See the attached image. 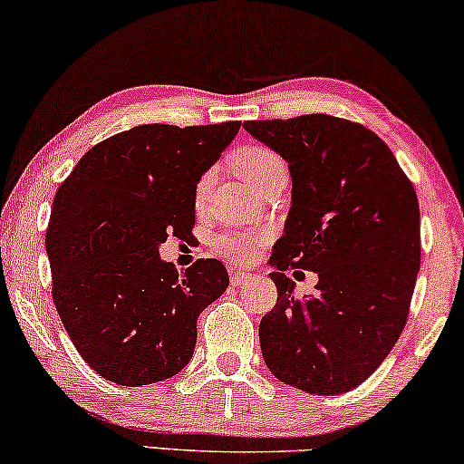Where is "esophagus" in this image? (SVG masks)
<instances>
[{
  "label": "esophagus",
  "mask_w": 464,
  "mask_h": 464,
  "mask_svg": "<svg viewBox=\"0 0 464 464\" xmlns=\"http://www.w3.org/2000/svg\"><path fill=\"white\" fill-rule=\"evenodd\" d=\"M230 280H232L234 286H242V284H246L248 280H253V276L246 274V272H242V269H232Z\"/></svg>",
  "instance_id": "1"
}]
</instances>
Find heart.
Masks as SVG:
<instances>
[{"label":"heart","mask_w":464,"mask_h":464,"mask_svg":"<svg viewBox=\"0 0 464 464\" xmlns=\"http://www.w3.org/2000/svg\"><path fill=\"white\" fill-rule=\"evenodd\" d=\"M237 169L246 178L253 187H261L269 176H274L277 169H286V163L272 151L269 147H246L237 155ZM211 169L198 178L195 195L197 201H201L211 184ZM269 240L267 230H259V227H222L211 237V246L219 256L234 263H253L259 256V248Z\"/></svg>","instance_id":"obj_1"}]
</instances>
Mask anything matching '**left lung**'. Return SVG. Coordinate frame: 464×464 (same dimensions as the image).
I'll return each instance as SVG.
<instances>
[{
  "label": "left lung",
  "instance_id": "1",
  "mask_svg": "<svg viewBox=\"0 0 464 464\" xmlns=\"http://www.w3.org/2000/svg\"><path fill=\"white\" fill-rule=\"evenodd\" d=\"M245 128L292 176V208L269 259L277 303L259 325L263 359L306 394H344L380 367L409 319L421 266L415 187L359 122L304 113ZM288 268L315 271L316 295L296 299Z\"/></svg>",
  "mask_w": 464,
  "mask_h": 464
}]
</instances>
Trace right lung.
I'll use <instances>...</instances> for the list:
<instances>
[{"instance_id": "obj_1", "label": "right lung", "mask_w": 464, "mask_h": 464, "mask_svg": "<svg viewBox=\"0 0 464 464\" xmlns=\"http://www.w3.org/2000/svg\"><path fill=\"white\" fill-rule=\"evenodd\" d=\"M240 122L145 124L97 142L55 192L45 248L52 296L76 351L120 386H147L188 365L197 317L224 295L222 261L178 276L160 259L169 234L195 227L198 178Z\"/></svg>"}]
</instances>
